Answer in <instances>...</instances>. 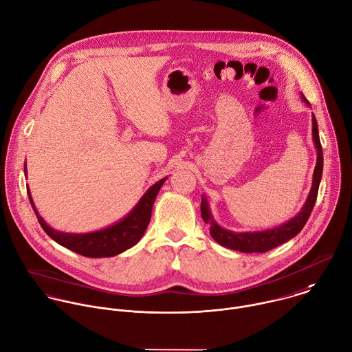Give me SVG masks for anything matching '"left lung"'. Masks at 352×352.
I'll return each mask as SVG.
<instances>
[{
    "instance_id": "obj_1",
    "label": "left lung",
    "mask_w": 352,
    "mask_h": 352,
    "mask_svg": "<svg viewBox=\"0 0 352 352\" xmlns=\"http://www.w3.org/2000/svg\"><path fill=\"white\" fill-rule=\"evenodd\" d=\"M302 100L310 107V102L307 101V98L303 94H302ZM313 141H314V145L317 149V164H316L314 174H313L311 190H310L307 200H306L305 206L302 207V210L294 218H291L288 222H285L280 226H276L273 229L262 230V232H241V233L232 232V230H228L217 223V221L214 219V217L211 214L210 204H208L206 196L201 197V218L206 223L210 225L211 237L218 244H221L222 247L230 248L233 251L244 252V254L267 252V251L289 241L291 239H294L295 236H298L302 232V229L305 228V225L309 221V217L314 208L317 195H318L320 182L322 178V168H324L322 146H321L318 124H317V119H316L314 113H313Z\"/></svg>"
}]
</instances>
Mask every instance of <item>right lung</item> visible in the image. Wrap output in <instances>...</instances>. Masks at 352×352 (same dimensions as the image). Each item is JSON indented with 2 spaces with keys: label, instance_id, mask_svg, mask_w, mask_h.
<instances>
[{
  "label": "right lung",
  "instance_id": "1",
  "mask_svg": "<svg viewBox=\"0 0 352 352\" xmlns=\"http://www.w3.org/2000/svg\"><path fill=\"white\" fill-rule=\"evenodd\" d=\"M24 174L27 175L25 163H24ZM166 179L167 177L162 178L155 185H152L144 193V196L140 199L135 207L120 221L104 229L89 232V233H65V232H60L50 228L38 214L28 188H27V193L39 225L52 240H54L57 244L82 256L109 258V256H115L124 252L126 250L134 247L141 240V237L144 236L149 225L155 199L162 185L166 182Z\"/></svg>",
  "mask_w": 352,
  "mask_h": 352
}]
</instances>
